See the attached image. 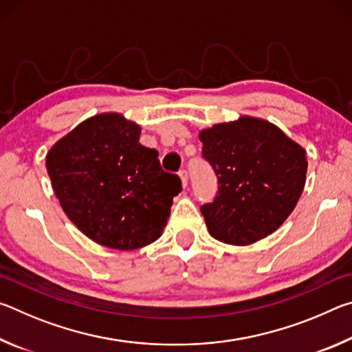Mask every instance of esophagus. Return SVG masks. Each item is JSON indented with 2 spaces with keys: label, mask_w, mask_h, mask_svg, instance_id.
Masks as SVG:
<instances>
[{
  "label": "esophagus",
  "mask_w": 352,
  "mask_h": 352,
  "mask_svg": "<svg viewBox=\"0 0 352 352\" xmlns=\"http://www.w3.org/2000/svg\"><path fill=\"white\" fill-rule=\"evenodd\" d=\"M178 175H180V180H182V184L184 188H186V184H188V172L184 170V169H182L180 172H178Z\"/></svg>",
  "instance_id": "1"
}]
</instances>
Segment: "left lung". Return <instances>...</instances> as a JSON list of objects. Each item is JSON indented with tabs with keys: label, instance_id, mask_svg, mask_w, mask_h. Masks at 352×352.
<instances>
[{
	"label": "left lung",
	"instance_id": "8db88e82",
	"mask_svg": "<svg viewBox=\"0 0 352 352\" xmlns=\"http://www.w3.org/2000/svg\"><path fill=\"white\" fill-rule=\"evenodd\" d=\"M204 157L219 178V195L200 208L210 234L252 245L281 226L306 184V151L265 119L239 116L200 130Z\"/></svg>",
	"mask_w": 352,
	"mask_h": 352
}]
</instances>
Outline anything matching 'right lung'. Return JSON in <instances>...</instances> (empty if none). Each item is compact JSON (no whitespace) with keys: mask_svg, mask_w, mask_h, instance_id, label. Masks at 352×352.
Segmentation results:
<instances>
[{"mask_svg":"<svg viewBox=\"0 0 352 352\" xmlns=\"http://www.w3.org/2000/svg\"><path fill=\"white\" fill-rule=\"evenodd\" d=\"M141 126L121 113H99L46 153L51 186L68 219L88 239L136 250L163 234L180 178L158 152L140 144Z\"/></svg>","mask_w":352,"mask_h":352,"instance_id":"obj_1","label":"right lung"}]
</instances>
